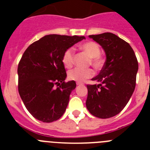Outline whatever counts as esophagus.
Masks as SVG:
<instances>
[{
  "instance_id": "obj_1",
  "label": "esophagus",
  "mask_w": 150,
  "mask_h": 150,
  "mask_svg": "<svg viewBox=\"0 0 150 150\" xmlns=\"http://www.w3.org/2000/svg\"><path fill=\"white\" fill-rule=\"evenodd\" d=\"M76 85H77V86H82V85H83V83H76Z\"/></svg>"
}]
</instances>
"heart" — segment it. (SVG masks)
Returning a JSON list of instances; mask_svg holds the SVG:
<instances>
[{
	"label": "heart",
	"instance_id": "heart-1",
	"mask_svg": "<svg viewBox=\"0 0 150 150\" xmlns=\"http://www.w3.org/2000/svg\"><path fill=\"white\" fill-rule=\"evenodd\" d=\"M79 49L83 51L90 58L89 63L93 66L95 69L99 70L103 66V59L100 56V49L98 43L88 41L83 43L79 46ZM62 63L64 66L67 68L72 67L74 64V50L73 49L69 48L64 52L62 55ZM93 76V71L89 68L82 69L76 67L71 70L68 72V78L71 80L81 83L86 79Z\"/></svg>",
	"mask_w": 150,
	"mask_h": 150
}]
</instances>
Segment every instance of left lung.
I'll return each instance as SVG.
<instances>
[{"label":"left lung","instance_id":"obj_1","mask_svg":"<svg viewBox=\"0 0 150 150\" xmlns=\"http://www.w3.org/2000/svg\"><path fill=\"white\" fill-rule=\"evenodd\" d=\"M101 46L106 62L98 76V85H87L86 102L91 114L100 119L116 116L123 110L135 88L138 62L129 43L112 33L89 35Z\"/></svg>","mask_w":150,"mask_h":150}]
</instances>
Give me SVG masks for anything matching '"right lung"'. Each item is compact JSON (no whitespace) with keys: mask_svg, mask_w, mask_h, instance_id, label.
<instances>
[{"mask_svg":"<svg viewBox=\"0 0 150 150\" xmlns=\"http://www.w3.org/2000/svg\"><path fill=\"white\" fill-rule=\"evenodd\" d=\"M84 39V36L49 34L25 51L18 66V93L35 119L52 122L64 113L76 85L74 80L64 82L67 74L62 55Z\"/></svg>","mask_w":150,"mask_h":150,"instance_id":"1","label":"right lung"}]
</instances>
